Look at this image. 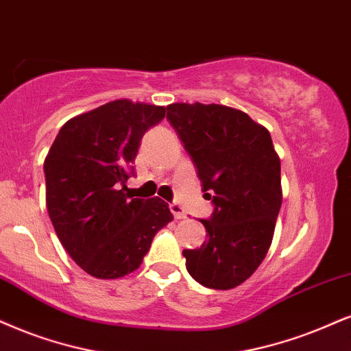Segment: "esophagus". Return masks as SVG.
Listing matches in <instances>:
<instances>
[{
	"mask_svg": "<svg viewBox=\"0 0 351 351\" xmlns=\"http://www.w3.org/2000/svg\"><path fill=\"white\" fill-rule=\"evenodd\" d=\"M169 208H171V211H172V215H174V218L176 219H184V218H187V213H185V210L182 208V206L179 205V203H171V205H169Z\"/></svg>",
	"mask_w": 351,
	"mask_h": 351,
	"instance_id": "1",
	"label": "esophagus"
}]
</instances>
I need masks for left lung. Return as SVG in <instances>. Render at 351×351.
<instances>
[{
    "label": "left lung",
    "mask_w": 351,
    "mask_h": 351,
    "mask_svg": "<svg viewBox=\"0 0 351 351\" xmlns=\"http://www.w3.org/2000/svg\"><path fill=\"white\" fill-rule=\"evenodd\" d=\"M166 119L213 203L210 218L200 219L206 241L182 252L187 271L206 288L239 287L265 258L281 206L270 133L244 112L218 104H171Z\"/></svg>",
    "instance_id": "obj_1"
}]
</instances>
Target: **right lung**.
I'll return each mask as SVG.
<instances>
[{
  "label": "right lung",
  "mask_w": 351,
  "mask_h": 351,
  "mask_svg": "<svg viewBox=\"0 0 351 351\" xmlns=\"http://www.w3.org/2000/svg\"><path fill=\"white\" fill-rule=\"evenodd\" d=\"M166 107L120 99L68 120L43 162L47 210L64 250L102 280L135 271L172 213L161 198H133L141 138Z\"/></svg>",
  "instance_id": "right-lung-1"
}]
</instances>
